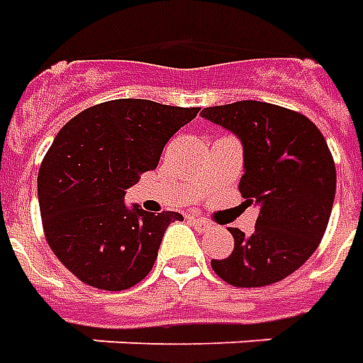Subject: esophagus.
I'll return each instance as SVG.
<instances>
[{"label": "esophagus", "mask_w": 363, "mask_h": 363, "mask_svg": "<svg viewBox=\"0 0 363 363\" xmlns=\"http://www.w3.org/2000/svg\"><path fill=\"white\" fill-rule=\"evenodd\" d=\"M189 220H191V223L195 225V228H199V230H209L211 228L209 220H205L203 217H194V215H191V217H189Z\"/></svg>", "instance_id": "1"}]
</instances>
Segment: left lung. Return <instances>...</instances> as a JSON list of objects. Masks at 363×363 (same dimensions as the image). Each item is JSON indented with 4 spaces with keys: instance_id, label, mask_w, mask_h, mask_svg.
<instances>
[{
    "instance_id": "8db88e82",
    "label": "left lung",
    "mask_w": 363,
    "mask_h": 363,
    "mask_svg": "<svg viewBox=\"0 0 363 363\" xmlns=\"http://www.w3.org/2000/svg\"><path fill=\"white\" fill-rule=\"evenodd\" d=\"M211 123L233 130L244 148L238 189L258 207L250 236L228 228L235 250L211 259L235 287H264L299 269L325 236L336 194V168L325 136L305 115L264 101L203 109Z\"/></svg>"
}]
</instances>
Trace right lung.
Segmentation results:
<instances>
[{"label": "right lung", "instance_id": "obj_1", "mask_svg": "<svg viewBox=\"0 0 363 363\" xmlns=\"http://www.w3.org/2000/svg\"><path fill=\"white\" fill-rule=\"evenodd\" d=\"M199 107L113 99L87 107L54 138L38 169L46 242L79 281L123 291L152 269L179 213L125 205V189L158 166L164 146Z\"/></svg>", "mask_w": 363, "mask_h": 363}]
</instances>
